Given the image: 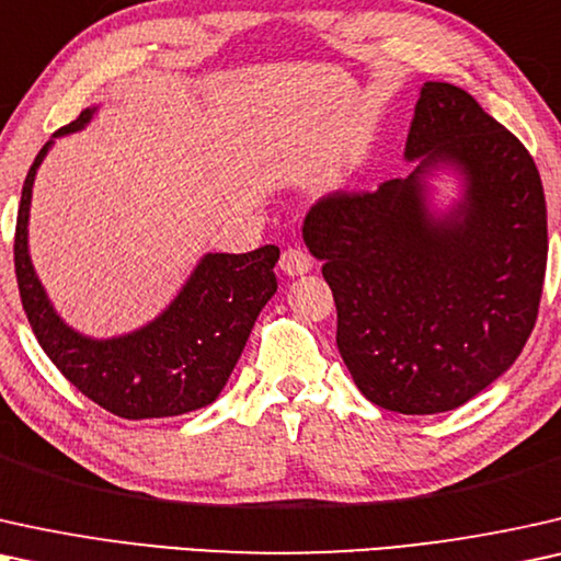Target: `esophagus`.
<instances>
[{
  "mask_svg": "<svg viewBox=\"0 0 561 561\" xmlns=\"http://www.w3.org/2000/svg\"><path fill=\"white\" fill-rule=\"evenodd\" d=\"M312 266V261L308 253L302 249H285L282 251V259H279V268L285 272L287 276H302L308 274Z\"/></svg>",
  "mask_w": 561,
  "mask_h": 561,
  "instance_id": "obj_1",
  "label": "esophagus"
}]
</instances>
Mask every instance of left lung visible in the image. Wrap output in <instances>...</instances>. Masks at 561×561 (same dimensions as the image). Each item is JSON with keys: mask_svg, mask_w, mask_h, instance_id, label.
Segmentation results:
<instances>
[{"mask_svg": "<svg viewBox=\"0 0 561 561\" xmlns=\"http://www.w3.org/2000/svg\"><path fill=\"white\" fill-rule=\"evenodd\" d=\"M415 169L305 218L339 310L341 358L369 402L405 415L465 405L524 351L547 272L539 169L472 94L425 81L405 140ZM442 173L458 197L442 206Z\"/></svg>", "mask_w": 561, "mask_h": 561, "instance_id": "8db88e82", "label": "left lung"}]
</instances>
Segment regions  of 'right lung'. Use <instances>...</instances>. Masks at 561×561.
<instances>
[{
    "mask_svg": "<svg viewBox=\"0 0 561 561\" xmlns=\"http://www.w3.org/2000/svg\"><path fill=\"white\" fill-rule=\"evenodd\" d=\"M100 107H87L56 130L30 167L14 230V272L37 343L81 394L112 415L144 421L207 408L218 400L243 354L259 312L276 293V245L251 253H205L174 300L130 333L94 339L58 316L30 259L33 184L56 138L84 130Z\"/></svg>",
    "mask_w": 561,
    "mask_h": 561,
    "instance_id": "1",
    "label": "right lung"
}]
</instances>
